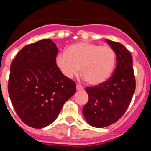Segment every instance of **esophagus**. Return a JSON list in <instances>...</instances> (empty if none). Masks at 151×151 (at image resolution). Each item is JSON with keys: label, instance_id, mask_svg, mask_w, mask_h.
Masks as SVG:
<instances>
[{"label": "esophagus", "instance_id": "obj_1", "mask_svg": "<svg viewBox=\"0 0 151 151\" xmlns=\"http://www.w3.org/2000/svg\"><path fill=\"white\" fill-rule=\"evenodd\" d=\"M84 89V87L83 86H81V85H77V90H78V91H81V90Z\"/></svg>", "mask_w": 151, "mask_h": 151}]
</instances>
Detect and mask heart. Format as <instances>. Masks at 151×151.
<instances>
[{"mask_svg":"<svg viewBox=\"0 0 151 151\" xmlns=\"http://www.w3.org/2000/svg\"><path fill=\"white\" fill-rule=\"evenodd\" d=\"M115 64L116 53L110 46L87 41L72 44L55 59V65L64 77L73 78L80 68L82 78L92 85H101L107 81Z\"/></svg>","mask_w":151,"mask_h":151,"instance_id":"heart-1","label":"heart"}]
</instances>
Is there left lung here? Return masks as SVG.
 Segmentation results:
<instances>
[{
  "mask_svg": "<svg viewBox=\"0 0 151 151\" xmlns=\"http://www.w3.org/2000/svg\"><path fill=\"white\" fill-rule=\"evenodd\" d=\"M106 43L116 53V69L106 81L85 88L88 102L82 110L86 122L96 128L109 126L117 122L129 107L136 89L130 52L118 42L107 39Z\"/></svg>",
  "mask_w": 151,
  "mask_h": 151,
  "instance_id": "obj_1",
  "label": "left lung"
}]
</instances>
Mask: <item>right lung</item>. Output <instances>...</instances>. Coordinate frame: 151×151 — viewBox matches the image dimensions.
I'll return each instance as SVG.
<instances>
[{
    "label": "right lung",
    "instance_id": "add662e5",
    "mask_svg": "<svg viewBox=\"0 0 151 151\" xmlns=\"http://www.w3.org/2000/svg\"><path fill=\"white\" fill-rule=\"evenodd\" d=\"M57 53L52 40L43 39L25 46L11 63L8 94L18 116L32 128L52 124L75 94V82L55 65Z\"/></svg>",
    "mask_w": 151,
    "mask_h": 151
}]
</instances>
